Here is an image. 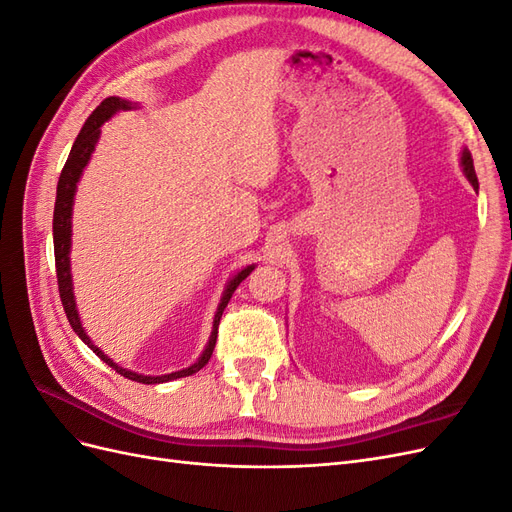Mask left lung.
<instances>
[{"mask_svg":"<svg viewBox=\"0 0 512 512\" xmlns=\"http://www.w3.org/2000/svg\"><path fill=\"white\" fill-rule=\"evenodd\" d=\"M461 166H463V173H466L468 181L472 183V188L478 190V179H476V173H474V162H472V156L468 149H463L461 153Z\"/></svg>","mask_w":512,"mask_h":512,"instance_id":"8db88e82","label":"left lung"}]
</instances>
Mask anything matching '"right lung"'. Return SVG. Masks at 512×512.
Listing matches in <instances>:
<instances>
[{
    "label": "right lung",
    "instance_id": "right-lung-1",
    "mask_svg": "<svg viewBox=\"0 0 512 512\" xmlns=\"http://www.w3.org/2000/svg\"><path fill=\"white\" fill-rule=\"evenodd\" d=\"M136 104L128 102V100H121L117 96H111L100 102V106L96 108L94 113H91L85 121L83 130L76 136V141L70 149V156L66 160L64 170H61L59 181H57V200H55V211H53V245H55V269H57V286H59V297H61V305H64V312L68 316L70 327L74 329V333L79 335L83 342L94 350L100 359L108 365L113 367L117 374H121L123 378L134 380V382H143V384H160V382H170V380H177V378H185V376H192L196 371L203 369L215 348V339H218V327H220V318L224 314V309L232 297V292L237 290V286L245 280L247 275L254 271V265L241 269L232 280L226 284V290L222 294V301L218 305V312H215L213 318V331L209 337V344L205 346L203 354L198 356V361L190 367H185L181 371H173V374H166V376H143V374H136V371L130 369H123L117 363H113L108 356L89 339V335L85 333L79 312H76V303H74V292H72V273H70V245H72V205H74V194H76V183H79L81 175H83V168L87 166L91 153L96 149V143L100 138V128L102 123L111 119L115 113L119 111H128V108H134Z\"/></svg>",
    "mask_w": 512,
    "mask_h": 512
}]
</instances>
